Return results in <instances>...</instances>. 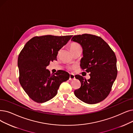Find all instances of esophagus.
<instances>
[{
	"label": "esophagus",
	"mask_w": 133,
	"mask_h": 133,
	"mask_svg": "<svg viewBox=\"0 0 133 133\" xmlns=\"http://www.w3.org/2000/svg\"><path fill=\"white\" fill-rule=\"evenodd\" d=\"M70 80H74L75 79V76L74 74H70Z\"/></svg>",
	"instance_id": "34e87169"
}]
</instances>
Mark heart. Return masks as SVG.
Returning a JSON list of instances; mask_svg holds the SVG:
<instances>
[{
  "instance_id": "b5f03b06",
  "label": "heart",
  "mask_w": 133,
  "mask_h": 133,
  "mask_svg": "<svg viewBox=\"0 0 133 133\" xmlns=\"http://www.w3.org/2000/svg\"><path fill=\"white\" fill-rule=\"evenodd\" d=\"M79 47H80V45L78 43H74V42L71 43V44L70 45V48L71 50H73L76 49V48H77Z\"/></svg>"
}]
</instances>
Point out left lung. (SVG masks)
<instances>
[{"label":"left lung","mask_w":133,"mask_h":133,"mask_svg":"<svg viewBox=\"0 0 133 133\" xmlns=\"http://www.w3.org/2000/svg\"><path fill=\"white\" fill-rule=\"evenodd\" d=\"M71 41L82 45L83 57L80 61V67L90 73L88 80L80 75L75 76L80 82L81 86L74 91V95L89 104L99 103L109 95L116 78V55L99 36L85 34L74 36Z\"/></svg>","instance_id":"8db88e82"}]
</instances>
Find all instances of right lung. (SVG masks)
Wrapping results in <instances>:
<instances>
[{"instance_id": "1", "label": "right lung", "mask_w": 133, "mask_h": 133, "mask_svg": "<svg viewBox=\"0 0 133 133\" xmlns=\"http://www.w3.org/2000/svg\"><path fill=\"white\" fill-rule=\"evenodd\" d=\"M72 35H44L32 37L26 42L18 58L19 81L30 98L42 103L54 97L60 84L70 78L62 70L50 74L47 66L56 60L59 50Z\"/></svg>"}]
</instances>
